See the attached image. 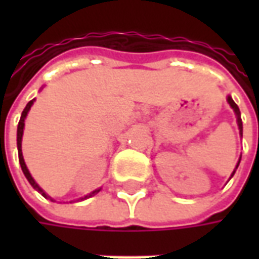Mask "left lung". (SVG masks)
I'll list each match as a JSON object with an SVG mask.
<instances>
[{"label":"left lung","instance_id":"1","mask_svg":"<svg viewBox=\"0 0 259 259\" xmlns=\"http://www.w3.org/2000/svg\"><path fill=\"white\" fill-rule=\"evenodd\" d=\"M228 102H229V104H230V107H232L234 109V112H236V115H237V124H239L240 135H243V123H241V118H240V109H239V107H237V104H236V102H234L233 100H232V97H228ZM239 163H240V161H239ZM239 163H237V166H239ZM237 166H236V168H237ZM234 172H236V170H234ZM234 172H233V174H232V176H233V175H234Z\"/></svg>","mask_w":259,"mask_h":259}]
</instances>
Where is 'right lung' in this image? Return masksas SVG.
Instances as JSON below:
<instances>
[{
	"label": "right lung",
	"instance_id": "add662e5",
	"mask_svg": "<svg viewBox=\"0 0 259 259\" xmlns=\"http://www.w3.org/2000/svg\"><path fill=\"white\" fill-rule=\"evenodd\" d=\"M33 101L34 100H31V101L27 102V105H26V108L23 109V112H22V116H20V120H19V124H18V155H19V162H20V166H22V170H23V174H25L26 179L29 180V183H30L31 186H33V189H36L38 193H41L44 197H47V194L44 193V191L41 190V187L37 185L36 182H34V179L31 178V175L29 174V170H27V168H26V163H25V159H23V155H22V136H23V127H25V118L26 115H27V112H29V109H30V107L33 105ZM100 190H96L93 191V193H90L89 195H85L84 198H89V197H91V195H94L96 193H98ZM83 198V200H84Z\"/></svg>",
	"mask_w": 259,
	"mask_h": 259
}]
</instances>
